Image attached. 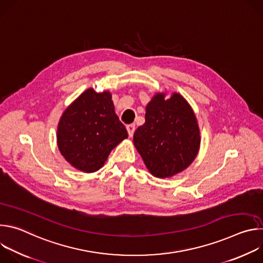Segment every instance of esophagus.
I'll return each mask as SVG.
<instances>
[{
    "label": "esophagus",
    "mask_w": 263,
    "mask_h": 263,
    "mask_svg": "<svg viewBox=\"0 0 263 263\" xmlns=\"http://www.w3.org/2000/svg\"><path fill=\"white\" fill-rule=\"evenodd\" d=\"M127 131H128V134H129V137H132V136H133V133H134V131H135V125H134V124L128 125V126H127Z\"/></svg>",
    "instance_id": "obj_1"
}]
</instances>
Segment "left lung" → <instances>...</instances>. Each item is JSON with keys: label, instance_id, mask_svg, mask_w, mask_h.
<instances>
[{"label": "left lung", "instance_id": "1", "mask_svg": "<svg viewBox=\"0 0 263 263\" xmlns=\"http://www.w3.org/2000/svg\"><path fill=\"white\" fill-rule=\"evenodd\" d=\"M157 92L145 107V123L134 132L133 143L154 177L170 178L189 167L201 144L195 112L180 93Z\"/></svg>", "mask_w": 263, "mask_h": 263}]
</instances>
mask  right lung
<instances>
[{"label":"right lung","instance_id":"1","mask_svg":"<svg viewBox=\"0 0 263 263\" xmlns=\"http://www.w3.org/2000/svg\"><path fill=\"white\" fill-rule=\"evenodd\" d=\"M128 137L110 91L88 88L62 114L57 128L61 155L74 168L93 173L103 167L110 152Z\"/></svg>","mask_w":263,"mask_h":263}]
</instances>
